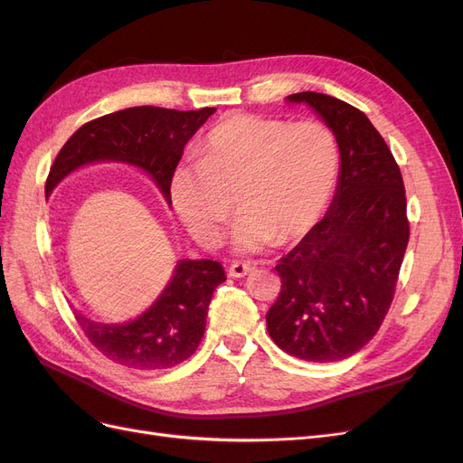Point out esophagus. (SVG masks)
Returning <instances> with one entry per match:
<instances>
[{
  "mask_svg": "<svg viewBox=\"0 0 463 463\" xmlns=\"http://www.w3.org/2000/svg\"><path fill=\"white\" fill-rule=\"evenodd\" d=\"M255 270V266L253 264H249V262H233L232 266H230V276L232 278H243V276H247L249 272H253Z\"/></svg>",
  "mask_w": 463,
  "mask_h": 463,
  "instance_id": "34e87169",
  "label": "esophagus"
}]
</instances>
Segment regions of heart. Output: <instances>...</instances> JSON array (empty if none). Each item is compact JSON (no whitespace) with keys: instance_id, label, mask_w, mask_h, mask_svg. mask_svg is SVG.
<instances>
[{"instance_id":"heart-1","label":"heart","mask_w":463,"mask_h":463,"mask_svg":"<svg viewBox=\"0 0 463 463\" xmlns=\"http://www.w3.org/2000/svg\"><path fill=\"white\" fill-rule=\"evenodd\" d=\"M340 167L326 123L232 114L208 131L201 160L181 162L170 181L175 213L203 245H216L237 204L235 243L253 250L288 243L320 220Z\"/></svg>"}]
</instances>
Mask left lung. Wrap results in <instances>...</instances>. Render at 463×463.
<instances>
[{
  "label": "left lung",
  "mask_w": 463,
  "mask_h": 463,
  "mask_svg": "<svg viewBox=\"0 0 463 463\" xmlns=\"http://www.w3.org/2000/svg\"><path fill=\"white\" fill-rule=\"evenodd\" d=\"M340 146V179L326 216L276 270L282 289L266 313L270 338L313 363L342 361L367 345L390 309L410 241L398 162L361 109L320 92H298Z\"/></svg>",
  "instance_id": "obj_1"
}]
</instances>
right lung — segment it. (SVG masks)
Segmentation results:
<instances>
[{
  "instance_id": "right-lung-1",
  "label": "right lung",
  "mask_w": 463,
  "mask_h": 463,
  "mask_svg": "<svg viewBox=\"0 0 463 463\" xmlns=\"http://www.w3.org/2000/svg\"><path fill=\"white\" fill-rule=\"evenodd\" d=\"M214 111L137 106L96 118L61 146L50 167L46 194L82 164L119 160L143 167L172 203L170 181L184 148ZM223 279L226 274L216 260H179L158 301L133 322L104 325L80 313L75 318L89 342L118 365L137 371L172 369L197 352L210 299Z\"/></svg>"
}]
</instances>
